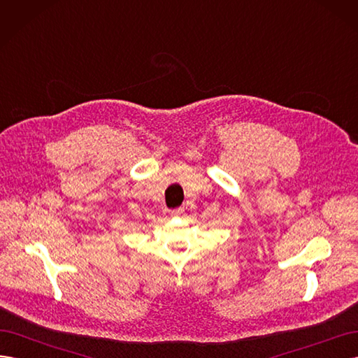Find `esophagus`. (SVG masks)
Segmentation results:
<instances>
[{"instance_id":"obj_1","label":"esophagus","mask_w":358,"mask_h":358,"mask_svg":"<svg viewBox=\"0 0 358 358\" xmlns=\"http://www.w3.org/2000/svg\"><path fill=\"white\" fill-rule=\"evenodd\" d=\"M182 212H183V210H182L180 208H178V209H173V210H170V215H171V216H179Z\"/></svg>"}]
</instances>
